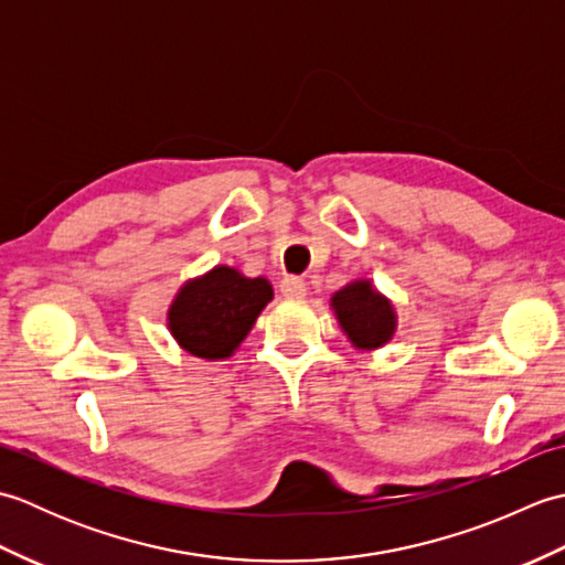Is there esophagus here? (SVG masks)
I'll return each instance as SVG.
<instances>
[{
    "label": "esophagus",
    "instance_id": "esophagus-1",
    "mask_svg": "<svg viewBox=\"0 0 565 565\" xmlns=\"http://www.w3.org/2000/svg\"><path fill=\"white\" fill-rule=\"evenodd\" d=\"M279 289L286 298H303L306 296V281L298 279V276H286Z\"/></svg>",
    "mask_w": 565,
    "mask_h": 565
}]
</instances>
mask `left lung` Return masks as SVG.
Listing matches in <instances>:
<instances>
[{
    "mask_svg": "<svg viewBox=\"0 0 565 565\" xmlns=\"http://www.w3.org/2000/svg\"><path fill=\"white\" fill-rule=\"evenodd\" d=\"M330 308L354 350L376 352L398 332V313H395L393 301L364 276L334 291Z\"/></svg>",
    "mask_w": 565,
    "mask_h": 565,
    "instance_id": "obj_1",
    "label": "left lung"
}]
</instances>
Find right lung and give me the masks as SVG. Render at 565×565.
I'll return each mask as SVG.
<instances>
[{"label":"right lung","instance_id":"1","mask_svg":"<svg viewBox=\"0 0 565 565\" xmlns=\"http://www.w3.org/2000/svg\"><path fill=\"white\" fill-rule=\"evenodd\" d=\"M271 298L269 279L215 264L179 286L167 308V330L179 350L221 362L239 350Z\"/></svg>","mask_w":565,"mask_h":565}]
</instances>
